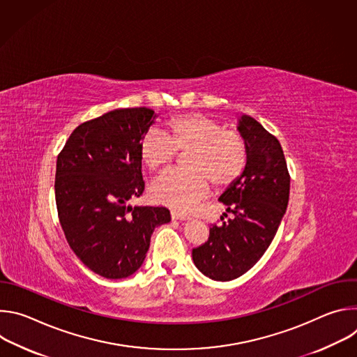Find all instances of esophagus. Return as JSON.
I'll return each mask as SVG.
<instances>
[{"label": "esophagus", "mask_w": 357, "mask_h": 357, "mask_svg": "<svg viewBox=\"0 0 357 357\" xmlns=\"http://www.w3.org/2000/svg\"><path fill=\"white\" fill-rule=\"evenodd\" d=\"M171 216H172V219H175V220H189V219H190L188 215H183V213L176 212V211H172V212H171Z\"/></svg>", "instance_id": "esophagus-1"}]
</instances>
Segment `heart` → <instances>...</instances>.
I'll list each match as a JSON object with an SVG mask.
<instances>
[{"label":"heart","mask_w":357,"mask_h":357,"mask_svg":"<svg viewBox=\"0 0 357 357\" xmlns=\"http://www.w3.org/2000/svg\"><path fill=\"white\" fill-rule=\"evenodd\" d=\"M178 151L188 152L186 169H169L151 183L149 193L160 205L189 212L209 192L233 185L247 164L243 137L225 130L216 119L182 114L169 120L167 131L149 130L139 141V160L151 171L172 164Z\"/></svg>","instance_id":"heart-1"}]
</instances>
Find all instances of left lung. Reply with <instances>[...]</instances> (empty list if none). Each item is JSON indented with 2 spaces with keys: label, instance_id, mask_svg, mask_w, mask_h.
Instances as JSON below:
<instances>
[{
  "label": "left lung",
  "instance_id": "8db88e82",
  "mask_svg": "<svg viewBox=\"0 0 357 357\" xmlns=\"http://www.w3.org/2000/svg\"><path fill=\"white\" fill-rule=\"evenodd\" d=\"M237 130L247 146V164L219 197L234 218L211 227L209 240L192 250L197 270L215 281L236 280L263 257L289 199V174L280 141L245 114L238 117Z\"/></svg>",
  "mask_w": 357,
  "mask_h": 357
}]
</instances>
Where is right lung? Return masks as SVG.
<instances>
[{"label":"right lung","instance_id":"right-lung-1","mask_svg":"<svg viewBox=\"0 0 357 357\" xmlns=\"http://www.w3.org/2000/svg\"><path fill=\"white\" fill-rule=\"evenodd\" d=\"M157 114L117 109L80 124L56 161L55 196L70 248L93 273L120 280L144 263L152 231L169 223L167 208L131 206L144 192L139 141Z\"/></svg>","mask_w":357,"mask_h":357}]
</instances>
